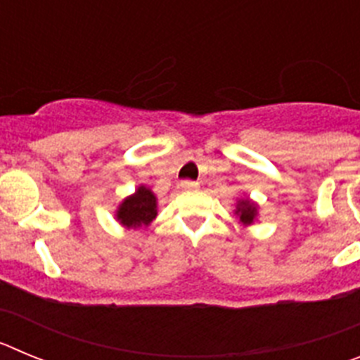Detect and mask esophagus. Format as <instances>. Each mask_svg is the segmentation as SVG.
Wrapping results in <instances>:
<instances>
[{
    "label": "esophagus",
    "instance_id": "34e87169",
    "mask_svg": "<svg viewBox=\"0 0 360 360\" xmlns=\"http://www.w3.org/2000/svg\"><path fill=\"white\" fill-rule=\"evenodd\" d=\"M180 187H182L184 191H196L198 189V184L191 182V180H184V182L180 184Z\"/></svg>",
    "mask_w": 360,
    "mask_h": 360
}]
</instances>
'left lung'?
<instances>
[{"mask_svg": "<svg viewBox=\"0 0 360 360\" xmlns=\"http://www.w3.org/2000/svg\"><path fill=\"white\" fill-rule=\"evenodd\" d=\"M234 214H236L238 224L243 225V227H249L254 225V221H257V216H259V205H257L254 200H250L249 196H241L236 200V209H234Z\"/></svg>", "mask_w": 360, "mask_h": 360, "instance_id": "obj_1", "label": "left lung"}]
</instances>
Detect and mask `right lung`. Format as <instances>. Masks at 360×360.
<instances>
[{
    "mask_svg": "<svg viewBox=\"0 0 360 360\" xmlns=\"http://www.w3.org/2000/svg\"><path fill=\"white\" fill-rule=\"evenodd\" d=\"M158 214V200L148 186H139L135 193L122 200L115 209V219L124 229L148 227Z\"/></svg>",
    "mask_w": 360,
    "mask_h": 360,
    "instance_id": "add662e5",
    "label": "right lung"
}]
</instances>
